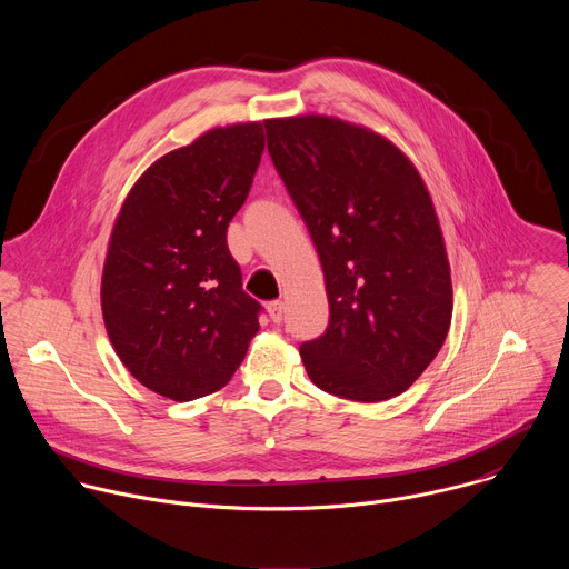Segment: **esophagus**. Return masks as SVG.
<instances>
[{
  "label": "esophagus",
  "instance_id": "obj_1",
  "mask_svg": "<svg viewBox=\"0 0 569 569\" xmlns=\"http://www.w3.org/2000/svg\"><path fill=\"white\" fill-rule=\"evenodd\" d=\"M268 310H270V317H272L274 323L283 321V317H286V303L283 301H270Z\"/></svg>",
  "mask_w": 569,
  "mask_h": 569
}]
</instances>
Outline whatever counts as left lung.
<instances>
[{
    "label": "left lung",
    "mask_w": 569,
    "mask_h": 569,
    "mask_svg": "<svg viewBox=\"0 0 569 569\" xmlns=\"http://www.w3.org/2000/svg\"><path fill=\"white\" fill-rule=\"evenodd\" d=\"M266 130L327 283L329 327L299 347L310 380L358 402L402 393L452 317L443 236L419 171L385 137L340 119H272Z\"/></svg>",
    "instance_id": "left-lung-1"
}]
</instances>
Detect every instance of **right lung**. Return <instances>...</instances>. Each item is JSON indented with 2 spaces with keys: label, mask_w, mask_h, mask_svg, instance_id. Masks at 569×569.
Wrapping results in <instances>:
<instances>
[{
  "label": "right lung",
  "mask_w": 569,
  "mask_h": 569,
  "mask_svg": "<svg viewBox=\"0 0 569 569\" xmlns=\"http://www.w3.org/2000/svg\"><path fill=\"white\" fill-rule=\"evenodd\" d=\"M266 123L216 128L157 159L114 222L106 329L126 369L159 396L218 391L259 331L263 306L242 290L227 227L250 196Z\"/></svg>",
  "instance_id": "right-lung-1"
}]
</instances>
